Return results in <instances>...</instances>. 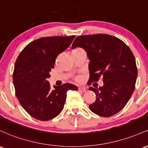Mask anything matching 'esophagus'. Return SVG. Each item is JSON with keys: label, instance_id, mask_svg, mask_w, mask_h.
<instances>
[{"label": "esophagus", "instance_id": "34e87169", "mask_svg": "<svg viewBox=\"0 0 148 148\" xmlns=\"http://www.w3.org/2000/svg\"><path fill=\"white\" fill-rule=\"evenodd\" d=\"M78 90H79V91L85 92L86 90V88H85V87H79V88H78Z\"/></svg>", "mask_w": 148, "mask_h": 148}]
</instances>
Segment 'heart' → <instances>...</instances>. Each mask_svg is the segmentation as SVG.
I'll list each match as a JSON object with an SVG mask.
<instances>
[{
	"label": "heart",
	"mask_w": 148,
	"mask_h": 148,
	"mask_svg": "<svg viewBox=\"0 0 148 148\" xmlns=\"http://www.w3.org/2000/svg\"><path fill=\"white\" fill-rule=\"evenodd\" d=\"M76 81H77V82H81V81H82V78L78 77L76 78Z\"/></svg>",
	"instance_id": "1"
}]
</instances>
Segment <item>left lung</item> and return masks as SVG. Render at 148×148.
<instances>
[{
  "instance_id": "obj_1",
  "label": "left lung",
  "mask_w": 148,
  "mask_h": 148,
  "mask_svg": "<svg viewBox=\"0 0 148 148\" xmlns=\"http://www.w3.org/2000/svg\"><path fill=\"white\" fill-rule=\"evenodd\" d=\"M82 47L90 60V82L103 77V86L89 90L95 93L96 100L89 108L93 113L109 117L124 108L134 91L138 69L132 51L124 41L113 36L98 34L79 36L72 48Z\"/></svg>"
}]
</instances>
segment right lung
<instances>
[{"label": "right lung", "mask_w": 148, "mask_h": 148, "mask_svg": "<svg viewBox=\"0 0 148 148\" xmlns=\"http://www.w3.org/2000/svg\"><path fill=\"white\" fill-rule=\"evenodd\" d=\"M75 36L42 37L29 43L17 57L13 71L15 95L30 116L48 121L60 114L66 92L77 90L71 84L54 86L47 81L58 55L69 47Z\"/></svg>", "instance_id": "right-lung-1"}]
</instances>
